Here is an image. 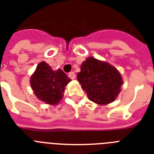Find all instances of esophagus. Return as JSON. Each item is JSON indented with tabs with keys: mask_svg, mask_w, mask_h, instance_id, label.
Here are the masks:
<instances>
[{
	"mask_svg": "<svg viewBox=\"0 0 154 154\" xmlns=\"http://www.w3.org/2000/svg\"><path fill=\"white\" fill-rule=\"evenodd\" d=\"M75 77H76V75H75L74 72H70L69 73V77L71 78V79H74Z\"/></svg>",
	"mask_w": 154,
	"mask_h": 154,
	"instance_id": "34e87169",
	"label": "esophagus"
}]
</instances>
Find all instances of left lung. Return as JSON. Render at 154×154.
Returning <instances> with one entry per match:
<instances>
[{
	"instance_id": "left-lung-1",
	"label": "left lung",
	"mask_w": 154,
	"mask_h": 154,
	"mask_svg": "<svg viewBox=\"0 0 154 154\" xmlns=\"http://www.w3.org/2000/svg\"><path fill=\"white\" fill-rule=\"evenodd\" d=\"M90 101L98 105H107L116 99L122 85L121 74L109 64L94 57L87 58L77 75Z\"/></svg>"
}]
</instances>
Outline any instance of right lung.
<instances>
[{
	"label": "right lung",
	"instance_id": "add662e5",
	"mask_svg": "<svg viewBox=\"0 0 154 154\" xmlns=\"http://www.w3.org/2000/svg\"><path fill=\"white\" fill-rule=\"evenodd\" d=\"M70 81L62 70L53 71L47 63L42 61L31 77L30 84L35 95L41 101L57 105L62 98L65 87Z\"/></svg>",
	"mask_w": 154,
	"mask_h": 154
}]
</instances>
